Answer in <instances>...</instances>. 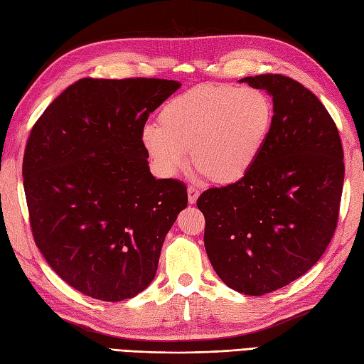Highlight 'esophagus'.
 <instances>
[{"label":"esophagus","mask_w":364,"mask_h":364,"mask_svg":"<svg viewBox=\"0 0 364 364\" xmlns=\"http://www.w3.org/2000/svg\"><path fill=\"white\" fill-rule=\"evenodd\" d=\"M198 196H200V191L197 188H194V186L188 188V200H189L191 205H194L197 202Z\"/></svg>","instance_id":"obj_1"}]
</instances>
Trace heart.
<instances>
[{
  "label": "heart",
  "mask_w": 364,
  "mask_h": 364,
  "mask_svg": "<svg viewBox=\"0 0 364 364\" xmlns=\"http://www.w3.org/2000/svg\"><path fill=\"white\" fill-rule=\"evenodd\" d=\"M274 102L257 87L205 84L173 97L142 131L144 149L164 176L191 164L219 186L242 181L257 166L272 133Z\"/></svg>",
  "instance_id": "1"
}]
</instances>
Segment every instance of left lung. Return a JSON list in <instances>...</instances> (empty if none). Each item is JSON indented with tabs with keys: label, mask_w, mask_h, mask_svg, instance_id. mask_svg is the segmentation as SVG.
<instances>
[{
	"label": "left lung",
	"mask_w": 364,
	"mask_h": 364,
	"mask_svg": "<svg viewBox=\"0 0 364 364\" xmlns=\"http://www.w3.org/2000/svg\"><path fill=\"white\" fill-rule=\"evenodd\" d=\"M266 90L274 128L242 181L205 191V249L220 280L262 296L308 272L335 235L344 183L338 128L319 98L283 75L239 80Z\"/></svg>",
	"instance_id": "8db88e82"
}]
</instances>
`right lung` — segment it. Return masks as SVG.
<instances>
[{"instance_id": "right-lung-1", "label": "right lung", "mask_w": 364, "mask_h": 364, "mask_svg": "<svg viewBox=\"0 0 364 364\" xmlns=\"http://www.w3.org/2000/svg\"><path fill=\"white\" fill-rule=\"evenodd\" d=\"M181 84L82 78L31 129L23 186L36 245L65 283L120 301L156 275L161 247L188 206L184 183L150 172L142 131Z\"/></svg>"}]
</instances>
